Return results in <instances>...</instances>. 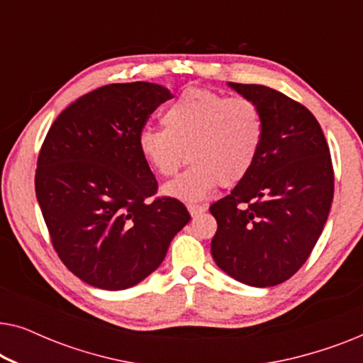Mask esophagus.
Returning a JSON list of instances; mask_svg holds the SVG:
<instances>
[{"label": "esophagus", "instance_id": "34e87169", "mask_svg": "<svg viewBox=\"0 0 363 363\" xmlns=\"http://www.w3.org/2000/svg\"><path fill=\"white\" fill-rule=\"evenodd\" d=\"M186 208H188V211H190L191 216H196V215H200V213L206 211L205 205H188Z\"/></svg>", "mask_w": 363, "mask_h": 363}]
</instances>
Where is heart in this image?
<instances>
[{"label":"heart","mask_w":363,"mask_h":363,"mask_svg":"<svg viewBox=\"0 0 363 363\" xmlns=\"http://www.w3.org/2000/svg\"><path fill=\"white\" fill-rule=\"evenodd\" d=\"M160 128L138 133V152L157 175L172 177L191 165L163 191L183 201H201L218 185L240 183L259 152L264 123L259 107L246 97L210 89H185L162 113Z\"/></svg>","instance_id":"b5f03b06"}]
</instances>
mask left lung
I'll return each mask as SVG.
<instances>
[{"instance_id": "1", "label": "left lung", "mask_w": 363, "mask_h": 363, "mask_svg": "<svg viewBox=\"0 0 363 363\" xmlns=\"http://www.w3.org/2000/svg\"><path fill=\"white\" fill-rule=\"evenodd\" d=\"M230 87L259 107L264 132L250 173L210 206L218 223L211 255L242 284L271 287L314 250L334 198V168L309 108L259 84Z\"/></svg>"}]
</instances>
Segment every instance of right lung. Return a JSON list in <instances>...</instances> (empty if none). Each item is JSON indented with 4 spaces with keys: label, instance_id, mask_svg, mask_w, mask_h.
Returning <instances> with one entry per match:
<instances>
[{
    "label": "right lung",
    "instance_id": "add662e5",
    "mask_svg": "<svg viewBox=\"0 0 363 363\" xmlns=\"http://www.w3.org/2000/svg\"><path fill=\"white\" fill-rule=\"evenodd\" d=\"M172 94L152 82L108 84L79 97L49 128L38 157V203L59 259L99 289L152 274L190 221L138 152V133Z\"/></svg>",
    "mask_w": 363,
    "mask_h": 363
}]
</instances>
